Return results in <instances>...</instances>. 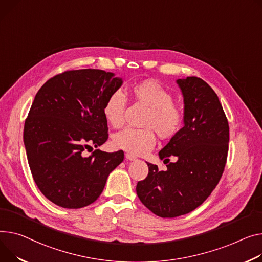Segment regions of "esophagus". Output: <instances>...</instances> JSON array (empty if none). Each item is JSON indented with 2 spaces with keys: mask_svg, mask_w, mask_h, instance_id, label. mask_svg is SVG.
Masks as SVG:
<instances>
[{
  "mask_svg": "<svg viewBox=\"0 0 262 262\" xmlns=\"http://www.w3.org/2000/svg\"><path fill=\"white\" fill-rule=\"evenodd\" d=\"M125 158H126L127 160H130V161H133V160H136V159H137L135 155H133V154H128V152L125 155Z\"/></svg>",
  "mask_w": 262,
  "mask_h": 262,
  "instance_id": "esophagus-1",
  "label": "esophagus"
}]
</instances>
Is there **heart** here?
I'll use <instances>...</instances> for the list:
<instances>
[{
	"mask_svg": "<svg viewBox=\"0 0 262 262\" xmlns=\"http://www.w3.org/2000/svg\"><path fill=\"white\" fill-rule=\"evenodd\" d=\"M132 97L148 107L142 125L144 128H126L114 138V145L133 155H142L152 148L156 134L163 140L176 137L183 127L185 114L183 108L173 103L172 95L158 82L144 80L130 86ZM126 100L123 94H111L103 105V115L108 123L120 128L124 124Z\"/></svg>",
	"mask_w": 262,
	"mask_h": 262,
	"instance_id": "obj_1",
	"label": "heart"
}]
</instances>
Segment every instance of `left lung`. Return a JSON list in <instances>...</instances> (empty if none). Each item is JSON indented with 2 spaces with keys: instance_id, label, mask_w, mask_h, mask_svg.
I'll list each match as a JSON object with an SVG mask.
<instances>
[{
  "instance_id": "obj_1",
  "label": "left lung",
  "mask_w": 262,
  "mask_h": 262,
  "mask_svg": "<svg viewBox=\"0 0 262 262\" xmlns=\"http://www.w3.org/2000/svg\"><path fill=\"white\" fill-rule=\"evenodd\" d=\"M184 100V126L159 151L176 162L166 170L148 165L147 177L136 187L140 201L155 215L173 218L201 205L217 186L229 151L230 127L218 96L197 77L178 79Z\"/></svg>"
}]
</instances>
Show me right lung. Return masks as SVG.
Listing matches in <instances>:
<instances>
[{"mask_svg":"<svg viewBox=\"0 0 262 262\" xmlns=\"http://www.w3.org/2000/svg\"><path fill=\"white\" fill-rule=\"evenodd\" d=\"M121 85L113 73L77 69L50 78L34 97L24 144L33 180L51 202L64 208L92 204L123 161V150L83 152L107 141L103 105Z\"/></svg>","mask_w":262,"mask_h":262,"instance_id":"add662e5","label":"right lung"}]
</instances>
